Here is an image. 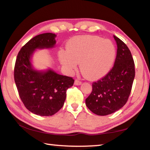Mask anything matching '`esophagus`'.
I'll list each match as a JSON object with an SVG mask.
<instances>
[{"label":"esophagus","instance_id":"1","mask_svg":"<svg viewBox=\"0 0 150 150\" xmlns=\"http://www.w3.org/2000/svg\"><path fill=\"white\" fill-rule=\"evenodd\" d=\"M81 81H79L78 79H75V85H81Z\"/></svg>","mask_w":150,"mask_h":150}]
</instances>
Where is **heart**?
<instances>
[{
    "label": "heart",
    "mask_w": 150,
    "mask_h": 150,
    "mask_svg": "<svg viewBox=\"0 0 150 150\" xmlns=\"http://www.w3.org/2000/svg\"><path fill=\"white\" fill-rule=\"evenodd\" d=\"M116 49L109 40L94 35H77L69 40L67 50H60L59 57L66 69L73 72L81 62V71L90 79L107 73L115 61Z\"/></svg>",
    "instance_id": "b5f03b06"
}]
</instances>
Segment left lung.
Masks as SVG:
<instances>
[{
    "label": "left lung",
    "mask_w": 150,
    "mask_h": 150,
    "mask_svg": "<svg viewBox=\"0 0 150 150\" xmlns=\"http://www.w3.org/2000/svg\"><path fill=\"white\" fill-rule=\"evenodd\" d=\"M117 54L112 68L105 77L93 82V91L86 98L89 110L99 116L110 115L125 105L135 77V65L128 46L115 35Z\"/></svg>",
    "instance_id": "1"
}]
</instances>
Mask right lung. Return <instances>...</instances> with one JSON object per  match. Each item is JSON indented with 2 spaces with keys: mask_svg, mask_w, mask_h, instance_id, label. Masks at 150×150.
Wrapping results in <instances>:
<instances>
[{
  "mask_svg": "<svg viewBox=\"0 0 150 150\" xmlns=\"http://www.w3.org/2000/svg\"><path fill=\"white\" fill-rule=\"evenodd\" d=\"M55 36L45 33L34 37L21 48L15 63L14 77L20 99L28 110L39 116L57 112L64 105L67 90L74 83L73 77L52 70L39 72L32 67L30 57L34 50L54 47Z\"/></svg>",
  "mask_w": 150,
  "mask_h": 150,
  "instance_id": "1",
  "label": "right lung"
}]
</instances>
